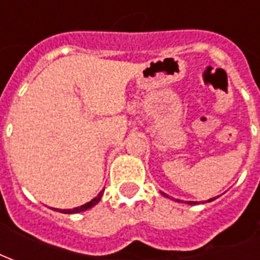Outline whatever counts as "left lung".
<instances>
[{
    "label": "left lung",
    "instance_id": "obj_1",
    "mask_svg": "<svg viewBox=\"0 0 260 260\" xmlns=\"http://www.w3.org/2000/svg\"><path fill=\"white\" fill-rule=\"evenodd\" d=\"M165 195H166V194H165ZM166 197L169 198V195H166ZM213 200H216V198H212V200H209V202H210V201H213ZM176 201H179V200H176ZM179 202H181V201H179ZM188 204H197V202H188Z\"/></svg>",
    "mask_w": 260,
    "mask_h": 260
}]
</instances>
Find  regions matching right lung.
<instances>
[{
    "label": "right lung",
    "instance_id": "1",
    "mask_svg": "<svg viewBox=\"0 0 260 260\" xmlns=\"http://www.w3.org/2000/svg\"><path fill=\"white\" fill-rule=\"evenodd\" d=\"M102 192H104V191H101L100 194L96 195L94 200H91L90 202H87V204L79 206V208H73V209H59V212L60 213H79V212H84V210L90 209V208H92V206L96 205V204L100 202V200H101V197H102Z\"/></svg>",
    "mask_w": 260,
    "mask_h": 260
}]
</instances>
